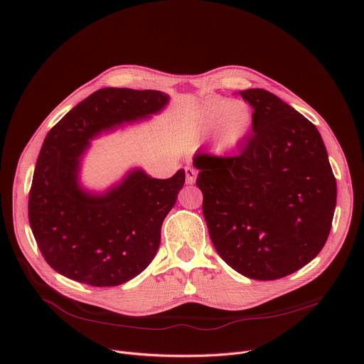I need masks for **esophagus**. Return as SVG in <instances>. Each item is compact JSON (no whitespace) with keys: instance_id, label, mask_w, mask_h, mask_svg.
Masks as SVG:
<instances>
[{"instance_id":"esophagus-1","label":"esophagus","mask_w":364,"mask_h":364,"mask_svg":"<svg viewBox=\"0 0 364 364\" xmlns=\"http://www.w3.org/2000/svg\"><path fill=\"white\" fill-rule=\"evenodd\" d=\"M184 171H186V181H187V184H193L196 181V178H197V171L194 168H191V167H186Z\"/></svg>"}]
</instances>
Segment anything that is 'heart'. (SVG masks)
Masks as SVG:
<instances>
[{
	"label": "heart",
	"mask_w": 364,
	"mask_h": 364,
	"mask_svg": "<svg viewBox=\"0 0 364 364\" xmlns=\"http://www.w3.org/2000/svg\"><path fill=\"white\" fill-rule=\"evenodd\" d=\"M255 124L253 109L245 100L225 97L212 99L200 114V127L204 132H215L220 151H236L247 142Z\"/></svg>",
	"instance_id": "obj_1"
}]
</instances>
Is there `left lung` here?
I'll use <instances>...</instances> for the list:
<instances>
[{"label":"left lung","mask_w":364,"mask_h":364,"mask_svg":"<svg viewBox=\"0 0 364 364\" xmlns=\"http://www.w3.org/2000/svg\"><path fill=\"white\" fill-rule=\"evenodd\" d=\"M253 135L236 155L197 152V187L215 249L236 272L274 281L305 267L331 230L337 186L313 122L264 89L240 90Z\"/></svg>","instance_id":"left-lung-1"}]
</instances>
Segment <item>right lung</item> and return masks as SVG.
Wrapping results in <instances>:
<instances>
[{"label":"right lung","mask_w":364,"mask_h":364,"mask_svg":"<svg viewBox=\"0 0 364 364\" xmlns=\"http://www.w3.org/2000/svg\"><path fill=\"white\" fill-rule=\"evenodd\" d=\"M167 102L160 90L99 89L47 134L28 194V220L56 272L92 287H117L151 264L163 222L184 186V170L167 180L134 170L100 196L83 191L77 173L90 138L159 112Z\"/></svg>","instance_id":"obj_1"}]
</instances>
